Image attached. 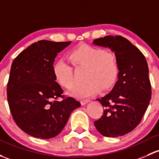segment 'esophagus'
Returning <instances> with one entry per match:
<instances>
[{
    "label": "esophagus",
    "instance_id": "1",
    "mask_svg": "<svg viewBox=\"0 0 159 159\" xmlns=\"http://www.w3.org/2000/svg\"><path fill=\"white\" fill-rule=\"evenodd\" d=\"M88 102H90L89 99H84V100H81V105H85L86 103H88Z\"/></svg>",
    "mask_w": 159,
    "mask_h": 159
}]
</instances>
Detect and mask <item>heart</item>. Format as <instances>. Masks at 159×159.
Masks as SVG:
<instances>
[{
    "label": "heart",
    "mask_w": 159,
    "mask_h": 159,
    "mask_svg": "<svg viewBox=\"0 0 159 159\" xmlns=\"http://www.w3.org/2000/svg\"><path fill=\"white\" fill-rule=\"evenodd\" d=\"M68 58L76 69L85 68L86 84L78 86L71 95L78 98H86L99 93L101 90H109L117 81L120 72L118 58L113 52L88 44H81L71 50ZM53 74L59 85L68 90L75 86L73 67L63 60L53 66Z\"/></svg>",
    "instance_id": "1"
}]
</instances>
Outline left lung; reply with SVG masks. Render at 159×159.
<instances>
[{"instance_id": "8db88e82", "label": "left lung", "mask_w": 159, "mask_h": 159, "mask_svg": "<svg viewBox=\"0 0 159 159\" xmlns=\"http://www.w3.org/2000/svg\"><path fill=\"white\" fill-rule=\"evenodd\" d=\"M93 43L114 52L120 66L118 81L112 91L97 99L104 110L93 123L103 136H123L139 124L151 99L148 64L141 51L121 36H107Z\"/></svg>"}]
</instances>
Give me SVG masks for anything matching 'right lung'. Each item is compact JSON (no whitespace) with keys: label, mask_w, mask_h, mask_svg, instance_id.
Masks as SVG:
<instances>
[{"label":"right lung","mask_w":159,"mask_h":159,"mask_svg":"<svg viewBox=\"0 0 159 159\" xmlns=\"http://www.w3.org/2000/svg\"><path fill=\"white\" fill-rule=\"evenodd\" d=\"M70 43L39 40L13 60L7 87L8 104L16 124L32 136H56L71 112L81 106L73 98L62 95L53 74L55 58Z\"/></svg>","instance_id":"1"}]
</instances>
